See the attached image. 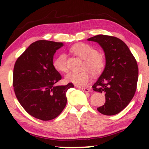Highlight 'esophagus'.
Returning <instances> with one entry per match:
<instances>
[{
  "mask_svg": "<svg viewBox=\"0 0 149 149\" xmlns=\"http://www.w3.org/2000/svg\"><path fill=\"white\" fill-rule=\"evenodd\" d=\"M78 89H80V90H82V91H83V92H90V89H89V88H80V87H78Z\"/></svg>",
  "mask_w": 149,
  "mask_h": 149,
  "instance_id": "34e87169",
  "label": "esophagus"
}]
</instances>
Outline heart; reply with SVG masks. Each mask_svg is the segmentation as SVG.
I'll return each mask as SVG.
<instances>
[{"mask_svg": "<svg viewBox=\"0 0 149 149\" xmlns=\"http://www.w3.org/2000/svg\"><path fill=\"white\" fill-rule=\"evenodd\" d=\"M71 50L76 55L84 59L80 72H71L66 76V80L76 86H85L90 81V73L92 76H98L102 73L105 67V59L97 50L89 44L80 42L75 44L71 47ZM54 67L61 72H67V57L64 53H61L54 59Z\"/></svg>", "mask_w": 149, "mask_h": 149, "instance_id": "heart-1", "label": "heart"}]
</instances>
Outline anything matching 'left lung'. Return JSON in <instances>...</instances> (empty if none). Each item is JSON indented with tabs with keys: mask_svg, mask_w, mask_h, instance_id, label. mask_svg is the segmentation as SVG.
<instances>
[{
	"mask_svg": "<svg viewBox=\"0 0 149 149\" xmlns=\"http://www.w3.org/2000/svg\"><path fill=\"white\" fill-rule=\"evenodd\" d=\"M88 40L97 42L105 54V68L92 85L94 91L105 94V104L97 110L104 115H116L134 97L138 80L137 63L127 45L118 38L97 35Z\"/></svg>",
	"mask_w": 149,
	"mask_h": 149,
	"instance_id": "obj_1",
	"label": "left lung"
}]
</instances>
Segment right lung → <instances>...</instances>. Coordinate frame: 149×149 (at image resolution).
Here are the masks:
<instances>
[{
  "label": "right lung",
  "mask_w": 149,
  "mask_h": 149,
  "mask_svg": "<svg viewBox=\"0 0 149 149\" xmlns=\"http://www.w3.org/2000/svg\"><path fill=\"white\" fill-rule=\"evenodd\" d=\"M62 42L38 40L17 59L13 71L15 95L25 111L36 118L50 120L66 107L71 83L56 85L61 79L53 65V57Z\"/></svg>",
  "instance_id": "right-lung-1"
}]
</instances>
